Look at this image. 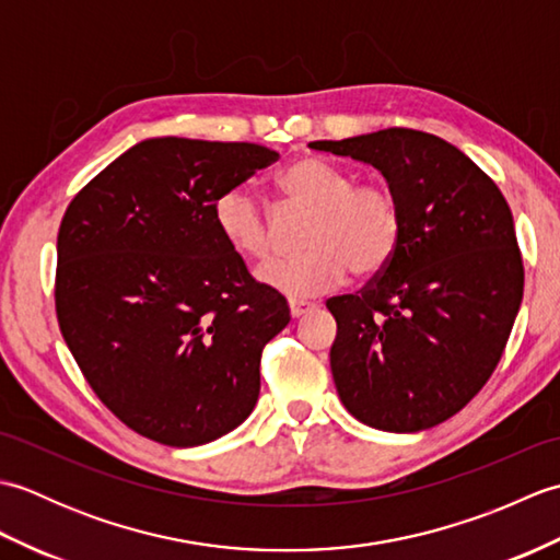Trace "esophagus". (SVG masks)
<instances>
[{
    "label": "esophagus",
    "instance_id": "esophagus-1",
    "mask_svg": "<svg viewBox=\"0 0 560 560\" xmlns=\"http://www.w3.org/2000/svg\"><path fill=\"white\" fill-rule=\"evenodd\" d=\"M289 307H291V317H303L307 313L315 311V303H307V301H289Z\"/></svg>",
    "mask_w": 560,
    "mask_h": 560
}]
</instances>
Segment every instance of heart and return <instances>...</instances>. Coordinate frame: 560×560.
Returning a JSON list of instances; mask_svg holds the SVG:
<instances>
[{
    "mask_svg": "<svg viewBox=\"0 0 560 560\" xmlns=\"http://www.w3.org/2000/svg\"><path fill=\"white\" fill-rule=\"evenodd\" d=\"M287 205L311 211L299 257L271 259L257 271L265 287L293 299L337 289L349 271L373 279L395 259L404 213L395 189L355 175L319 156H301L277 175ZM213 223L245 259H267L279 243L277 225L253 189H225L213 201Z\"/></svg>",
    "mask_w": 560,
    "mask_h": 560,
    "instance_id": "1",
    "label": "heart"
}]
</instances>
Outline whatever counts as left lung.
Returning <instances> with one entry per match:
<instances>
[{"mask_svg":"<svg viewBox=\"0 0 560 560\" xmlns=\"http://www.w3.org/2000/svg\"><path fill=\"white\" fill-rule=\"evenodd\" d=\"M371 163L401 201V243L361 293L329 299V365L361 423L416 433L479 395L525 291L513 213L495 183L445 139L407 127L311 141Z\"/></svg>","mask_w":560,"mask_h":560,"instance_id":"left-lung-1","label":"left lung"}]
</instances>
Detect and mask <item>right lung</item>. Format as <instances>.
I'll return each instance as SVG.
<instances>
[{
	"label": "right lung",
	"instance_id": "1",
	"mask_svg": "<svg viewBox=\"0 0 560 560\" xmlns=\"http://www.w3.org/2000/svg\"><path fill=\"white\" fill-rule=\"evenodd\" d=\"M279 153L247 141L147 139L81 187L59 223L55 311L96 397L161 445H205L259 397L289 325L213 223V201Z\"/></svg>",
	"mask_w": 560,
	"mask_h": 560
}]
</instances>
